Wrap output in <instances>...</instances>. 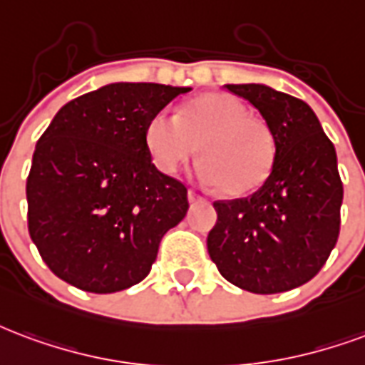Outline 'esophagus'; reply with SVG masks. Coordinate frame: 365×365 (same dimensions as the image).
I'll use <instances>...</instances> for the list:
<instances>
[{
    "label": "esophagus",
    "mask_w": 365,
    "mask_h": 365,
    "mask_svg": "<svg viewBox=\"0 0 365 365\" xmlns=\"http://www.w3.org/2000/svg\"><path fill=\"white\" fill-rule=\"evenodd\" d=\"M187 197H190V203H199V201H205V197L201 195V193H197V191H193V190H190Z\"/></svg>",
    "instance_id": "1"
}]
</instances>
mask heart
<instances>
[{
    "label": "heart",
    "instance_id": "1",
    "mask_svg": "<svg viewBox=\"0 0 365 365\" xmlns=\"http://www.w3.org/2000/svg\"><path fill=\"white\" fill-rule=\"evenodd\" d=\"M150 160L162 174H174L197 155L203 158L199 175L220 183L230 195L250 193L272 168L274 137L265 121L228 94H207L191 100L180 115L162 110L145 129Z\"/></svg>",
    "mask_w": 365,
    "mask_h": 365
}]
</instances>
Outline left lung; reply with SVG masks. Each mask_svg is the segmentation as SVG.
Wrapping results in <instances>:
<instances>
[{"instance_id":"1","label":"left lung","mask_w":365,"mask_h":365,"mask_svg":"<svg viewBox=\"0 0 365 365\" xmlns=\"http://www.w3.org/2000/svg\"><path fill=\"white\" fill-rule=\"evenodd\" d=\"M263 115L274 137L265 183L242 199L215 201L207 247L224 279L253 294H279L312 280L341 232L336 153L304 100L265 85H226Z\"/></svg>"}]
</instances>
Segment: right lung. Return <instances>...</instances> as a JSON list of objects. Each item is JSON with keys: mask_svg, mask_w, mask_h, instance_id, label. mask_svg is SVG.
I'll return each instance as SVG.
<instances>
[{"mask_svg": "<svg viewBox=\"0 0 365 365\" xmlns=\"http://www.w3.org/2000/svg\"><path fill=\"white\" fill-rule=\"evenodd\" d=\"M190 91L112 83L56 114L26 178L29 234L56 277L112 294L150 272L162 236L182 222L190 201L185 183L153 164L145 129Z\"/></svg>", "mask_w": 365, "mask_h": 365, "instance_id": "1", "label": "right lung"}]
</instances>
